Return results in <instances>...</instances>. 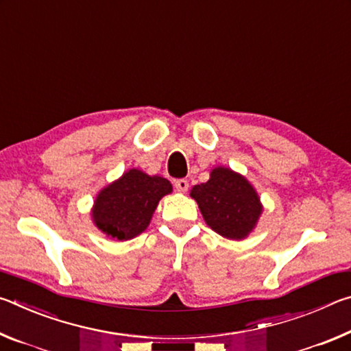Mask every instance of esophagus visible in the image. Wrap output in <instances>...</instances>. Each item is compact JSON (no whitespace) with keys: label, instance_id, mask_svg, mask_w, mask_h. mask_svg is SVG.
I'll use <instances>...</instances> for the list:
<instances>
[{"label":"esophagus","instance_id":"1","mask_svg":"<svg viewBox=\"0 0 351 351\" xmlns=\"http://www.w3.org/2000/svg\"><path fill=\"white\" fill-rule=\"evenodd\" d=\"M175 189L178 190V192L186 193V192H187V189H189V182H187V180H176V181H175Z\"/></svg>","mask_w":351,"mask_h":351}]
</instances>
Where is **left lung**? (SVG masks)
Instances as JSON below:
<instances>
[{"instance_id": "1", "label": "left lung", "mask_w": 351, "mask_h": 351, "mask_svg": "<svg viewBox=\"0 0 351 351\" xmlns=\"http://www.w3.org/2000/svg\"><path fill=\"white\" fill-rule=\"evenodd\" d=\"M206 224L228 240H245L254 232L263 213L257 190L246 176L232 169L217 165L207 182L190 190Z\"/></svg>"}]
</instances>
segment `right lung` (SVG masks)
I'll return each instance as SVG.
<instances>
[{
	"mask_svg": "<svg viewBox=\"0 0 351 351\" xmlns=\"http://www.w3.org/2000/svg\"><path fill=\"white\" fill-rule=\"evenodd\" d=\"M171 192L165 178L130 169L99 190L91 209L93 223L111 240H132L148 228L159 201Z\"/></svg>",
	"mask_w": 351,
	"mask_h": 351,
	"instance_id": "obj_1",
	"label": "right lung"
}]
</instances>
